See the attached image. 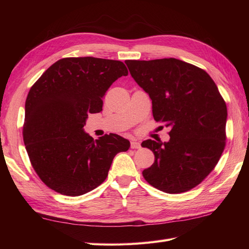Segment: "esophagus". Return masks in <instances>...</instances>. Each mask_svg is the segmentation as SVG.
<instances>
[{"instance_id":"esophagus-1","label":"esophagus","mask_w":249,"mask_h":249,"mask_svg":"<svg viewBox=\"0 0 249 249\" xmlns=\"http://www.w3.org/2000/svg\"><path fill=\"white\" fill-rule=\"evenodd\" d=\"M130 146H131V149H140L141 147V143L139 141H137V140H133L130 142Z\"/></svg>"}]
</instances>
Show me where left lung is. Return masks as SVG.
I'll use <instances>...</instances> for the list:
<instances>
[{
	"instance_id": "obj_1",
	"label": "left lung",
	"mask_w": 249,
	"mask_h": 249,
	"mask_svg": "<svg viewBox=\"0 0 249 249\" xmlns=\"http://www.w3.org/2000/svg\"><path fill=\"white\" fill-rule=\"evenodd\" d=\"M125 63L149 94L155 121L171 128L168 142H142L155 155L143 178L163 193L187 192L209 176L223 154L225 100L209 73L189 63L173 57Z\"/></svg>"
}]
</instances>
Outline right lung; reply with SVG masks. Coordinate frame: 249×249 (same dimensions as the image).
I'll use <instances>...</instances> for the list:
<instances>
[{
  "label": "right lung",
  "mask_w": 249,
  "mask_h": 249,
  "mask_svg": "<svg viewBox=\"0 0 249 249\" xmlns=\"http://www.w3.org/2000/svg\"><path fill=\"white\" fill-rule=\"evenodd\" d=\"M121 61L65 57L52 64L25 100L23 141L34 170L54 192L77 197L108 176L114 156L130 142L119 135L94 140L83 129L89 113L103 110V97L127 76Z\"/></svg>",
  "instance_id": "obj_1"
}]
</instances>
